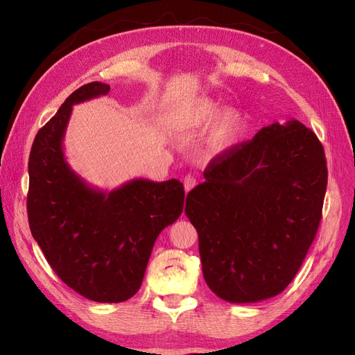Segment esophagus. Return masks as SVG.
I'll return each mask as SVG.
<instances>
[{
  "instance_id": "34e87169",
  "label": "esophagus",
  "mask_w": 355,
  "mask_h": 355,
  "mask_svg": "<svg viewBox=\"0 0 355 355\" xmlns=\"http://www.w3.org/2000/svg\"><path fill=\"white\" fill-rule=\"evenodd\" d=\"M183 184H184V191L189 192L191 189H193L195 184H197V178H195L193 175H191V173H187V175L183 180Z\"/></svg>"
}]
</instances>
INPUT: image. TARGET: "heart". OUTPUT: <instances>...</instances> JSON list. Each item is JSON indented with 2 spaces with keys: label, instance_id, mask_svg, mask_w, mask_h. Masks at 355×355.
Segmentation results:
<instances>
[{
  "label": "heart",
  "instance_id": "heart-1",
  "mask_svg": "<svg viewBox=\"0 0 355 355\" xmlns=\"http://www.w3.org/2000/svg\"><path fill=\"white\" fill-rule=\"evenodd\" d=\"M214 123L206 135V153L223 154L230 149L245 132L247 117L236 110H224V105L210 97H198L187 102L172 119L177 130H197Z\"/></svg>",
  "mask_w": 355,
  "mask_h": 355
}]
</instances>
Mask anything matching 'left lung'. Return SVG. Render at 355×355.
Instances as JSON below:
<instances>
[{"instance_id":"1","label":"left lung","mask_w":355,"mask_h":355,"mask_svg":"<svg viewBox=\"0 0 355 355\" xmlns=\"http://www.w3.org/2000/svg\"><path fill=\"white\" fill-rule=\"evenodd\" d=\"M187 193L206 284L232 304L282 293L318 233L328 169L318 135L299 120L263 126L215 157Z\"/></svg>"}]
</instances>
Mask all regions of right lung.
Instances as JSON below:
<instances>
[{
  "instance_id": "right-lung-1",
  "label": "right lung",
  "mask_w": 355,
  "mask_h": 355,
  "mask_svg": "<svg viewBox=\"0 0 355 355\" xmlns=\"http://www.w3.org/2000/svg\"><path fill=\"white\" fill-rule=\"evenodd\" d=\"M108 93L102 82L78 88L37 131L28 158L27 214L55 273L80 296L117 304L139 291L157 236L183 212L184 187L175 178H135L105 192L70 168L62 141L73 105Z\"/></svg>"
}]
</instances>
